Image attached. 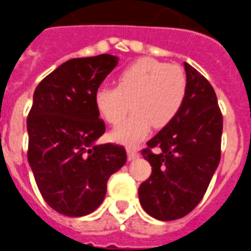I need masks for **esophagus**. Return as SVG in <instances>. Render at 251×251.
Masks as SVG:
<instances>
[{
	"instance_id": "1",
	"label": "esophagus",
	"mask_w": 251,
	"mask_h": 251,
	"mask_svg": "<svg viewBox=\"0 0 251 251\" xmlns=\"http://www.w3.org/2000/svg\"><path fill=\"white\" fill-rule=\"evenodd\" d=\"M139 156L138 150L135 149V148H127V159L128 160H134Z\"/></svg>"
}]
</instances>
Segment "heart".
<instances>
[{
	"label": "heart",
	"mask_w": 251,
	"mask_h": 251,
	"mask_svg": "<svg viewBox=\"0 0 251 251\" xmlns=\"http://www.w3.org/2000/svg\"><path fill=\"white\" fill-rule=\"evenodd\" d=\"M186 92L187 77L182 67L143 58L117 74L116 87H100L93 101L100 116L110 125L121 123L132 103L133 115L111 136L117 143L134 145L148 136L152 126L162 128L173 121Z\"/></svg>",
	"instance_id": "1"
}]
</instances>
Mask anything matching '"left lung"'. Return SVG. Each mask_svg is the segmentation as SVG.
Here are the masks:
<instances>
[{"label": "left lung", "mask_w": 251, "mask_h": 251, "mask_svg": "<svg viewBox=\"0 0 251 251\" xmlns=\"http://www.w3.org/2000/svg\"><path fill=\"white\" fill-rule=\"evenodd\" d=\"M184 69L187 92L179 112L141 150L151 174L139 187V200L162 221L184 217L201 202L221 158L224 120L215 89L188 63Z\"/></svg>", "instance_id": "8db88e82"}]
</instances>
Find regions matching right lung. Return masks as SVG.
Masks as SVG:
<instances>
[{"mask_svg":"<svg viewBox=\"0 0 251 251\" xmlns=\"http://www.w3.org/2000/svg\"><path fill=\"white\" fill-rule=\"evenodd\" d=\"M117 59L110 54L74 58L34 92L27 160L45 202L65 216L93 212L106 196L108 178L127 160L124 147L95 144L106 125L93 97Z\"/></svg>","mask_w":251,"mask_h":251,"instance_id":"right-lung-1","label":"right lung"}]
</instances>
